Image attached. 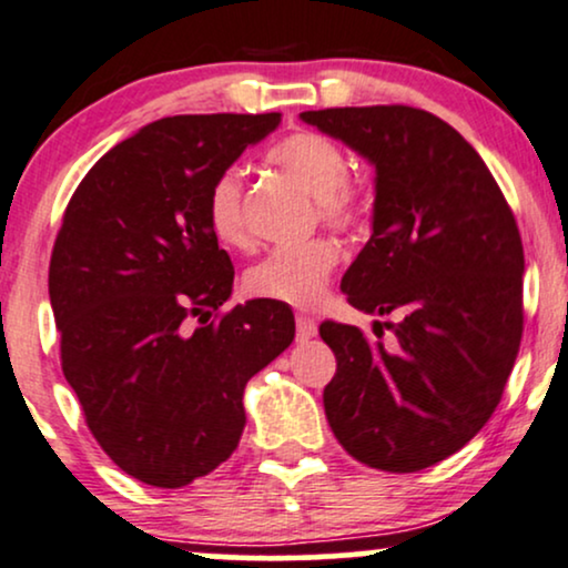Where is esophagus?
<instances>
[{
  "label": "esophagus",
  "mask_w": 568,
  "mask_h": 568,
  "mask_svg": "<svg viewBox=\"0 0 568 568\" xmlns=\"http://www.w3.org/2000/svg\"><path fill=\"white\" fill-rule=\"evenodd\" d=\"M318 334V326L316 321H313L311 316H297V339L300 342H307L313 339Z\"/></svg>",
  "instance_id": "1"
}]
</instances>
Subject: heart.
<instances>
[{"mask_svg": "<svg viewBox=\"0 0 568 568\" xmlns=\"http://www.w3.org/2000/svg\"><path fill=\"white\" fill-rule=\"evenodd\" d=\"M273 165L292 173L316 197V215L334 231H355L368 221V197L349 179L345 150L316 131H295L268 150ZM207 226L229 247H250L252 236L244 219V181L240 168H223L210 181L205 197ZM337 265V247L328 240H307L276 247L268 257L244 273L250 297L276 300L295 307L316 305L328 273Z\"/></svg>", "mask_w": 568, "mask_h": 568, "instance_id": "b5f03b06", "label": "heart"}]
</instances>
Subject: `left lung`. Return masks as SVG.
<instances>
[{
    "label": "left lung",
    "mask_w": 568,
    "mask_h": 568,
    "mask_svg": "<svg viewBox=\"0 0 568 568\" xmlns=\"http://www.w3.org/2000/svg\"><path fill=\"white\" fill-rule=\"evenodd\" d=\"M376 168L371 240L342 276L374 321H324L337 355L324 410L355 460L392 474L460 450L498 408L521 345L519 226L479 152L443 118L405 104L300 113ZM393 339L384 343L383 328Z\"/></svg>",
    "instance_id": "left-lung-1"
}]
</instances>
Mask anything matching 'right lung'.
Listing matches in <instances>:
<instances>
[{"label": "right lung", "mask_w": 568, "mask_h": 568, "mask_svg": "<svg viewBox=\"0 0 568 568\" xmlns=\"http://www.w3.org/2000/svg\"><path fill=\"white\" fill-rule=\"evenodd\" d=\"M282 123L173 115L97 160L70 197L49 261L62 374L118 468L179 489L240 445L244 387L295 339L276 300L219 313L234 265L207 226L215 173Z\"/></svg>", "instance_id": "right-lung-1"}]
</instances>
